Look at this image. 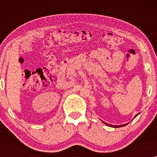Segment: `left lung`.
Instances as JSON below:
<instances>
[{
  "label": "left lung",
  "mask_w": 157,
  "mask_h": 157,
  "mask_svg": "<svg viewBox=\"0 0 157 157\" xmlns=\"http://www.w3.org/2000/svg\"><path fill=\"white\" fill-rule=\"evenodd\" d=\"M137 115H136V117ZM134 117V118H135ZM103 123L104 124H106V125H107V126H111V127H115V128H118V127H121V126H126V125H127V124H124V125H120V126H113V125H111V124H107V123H106V122H104V121H103Z\"/></svg>",
  "instance_id": "8db88e82"
}]
</instances>
